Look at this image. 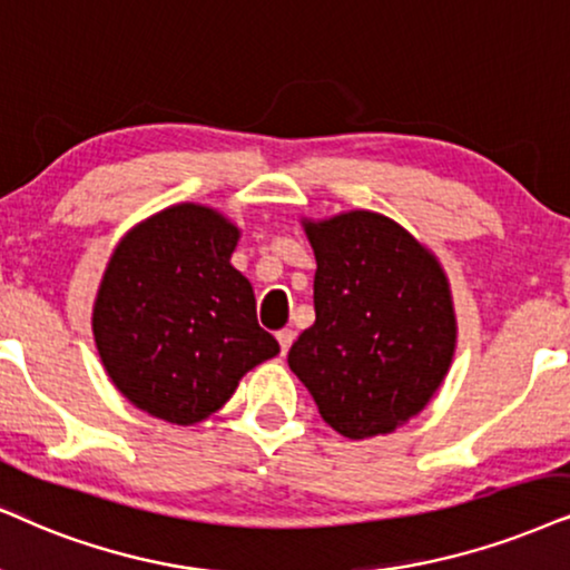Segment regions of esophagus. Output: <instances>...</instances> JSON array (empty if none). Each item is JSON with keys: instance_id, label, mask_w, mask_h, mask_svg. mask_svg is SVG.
<instances>
[{"instance_id": "1", "label": "esophagus", "mask_w": 570, "mask_h": 570, "mask_svg": "<svg viewBox=\"0 0 570 570\" xmlns=\"http://www.w3.org/2000/svg\"><path fill=\"white\" fill-rule=\"evenodd\" d=\"M294 336H297V334H294L292 328H281V331H278L276 338H278V344H281V355H286V352H289Z\"/></svg>"}]
</instances>
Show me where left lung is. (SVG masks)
Instances as JSON below:
<instances>
[{"label": "left lung", "mask_w": 570, "mask_h": 570, "mask_svg": "<svg viewBox=\"0 0 570 570\" xmlns=\"http://www.w3.org/2000/svg\"><path fill=\"white\" fill-rule=\"evenodd\" d=\"M315 323L289 368L342 436L392 434L426 407L455 352V309L436 257L379 213L305 223Z\"/></svg>", "instance_id": "1"}]
</instances>
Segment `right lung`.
I'll return each instance as SVG.
<instances>
[{
	"instance_id": "obj_1",
	"label": "right lung",
	"mask_w": 570,
	"mask_h": 570,
	"mask_svg": "<svg viewBox=\"0 0 570 570\" xmlns=\"http://www.w3.org/2000/svg\"><path fill=\"white\" fill-rule=\"evenodd\" d=\"M236 239L239 228L210 207L176 205L115 247L91 326L112 384L144 413L205 421L244 373L278 355L232 265Z\"/></svg>"
}]
</instances>
